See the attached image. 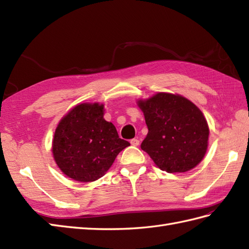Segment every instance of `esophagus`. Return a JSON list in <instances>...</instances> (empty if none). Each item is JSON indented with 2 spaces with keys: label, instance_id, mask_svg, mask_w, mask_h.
Wrapping results in <instances>:
<instances>
[{
  "label": "esophagus",
  "instance_id": "esophagus-1",
  "mask_svg": "<svg viewBox=\"0 0 249 249\" xmlns=\"http://www.w3.org/2000/svg\"><path fill=\"white\" fill-rule=\"evenodd\" d=\"M130 144L134 145V146H138L139 145V140L138 139H131L130 140Z\"/></svg>",
  "mask_w": 249,
  "mask_h": 249
}]
</instances>
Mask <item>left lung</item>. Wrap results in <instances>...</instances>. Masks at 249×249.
I'll return each instance as SVG.
<instances>
[{
    "instance_id": "obj_1",
    "label": "left lung",
    "mask_w": 249,
    "mask_h": 249,
    "mask_svg": "<svg viewBox=\"0 0 249 249\" xmlns=\"http://www.w3.org/2000/svg\"><path fill=\"white\" fill-rule=\"evenodd\" d=\"M149 129L141 149L169 173L192 170L208 149L209 126L201 110L181 95L157 93L138 100Z\"/></svg>"
}]
</instances>
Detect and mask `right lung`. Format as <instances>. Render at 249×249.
<instances>
[{"label": "right lung", "instance_id": "right-lung-1", "mask_svg": "<svg viewBox=\"0 0 249 249\" xmlns=\"http://www.w3.org/2000/svg\"><path fill=\"white\" fill-rule=\"evenodd\" d=\"M128 145V141L120 138L115 126L104 119V105L86 103L77 105L60 121L52 153L63 173L87 183L105 176Z\"/></svg>", "mask_w": 249, "mask_h": 249}]
</instances>
